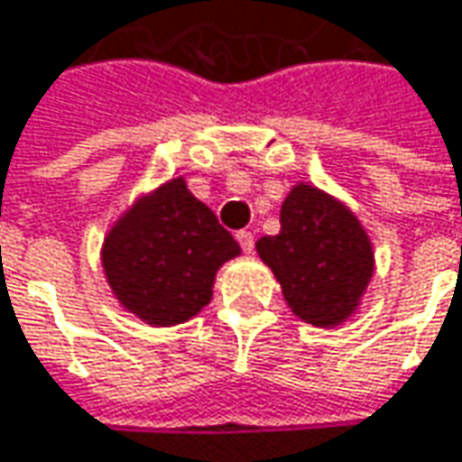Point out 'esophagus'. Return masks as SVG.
Wrapping results in <instances>:
<instances>
[{"instance_id": "34e87169", "label": "esophagus", "mask_w": 462, "mask_h": 462, "mask_svg": "<svg viewBox=\"0 0 462 462\" xmlns=\"http://www.w3.org/2000/svg\"><path fill=\"white\" fill-rule=\"evenodd\" d=\"M236 242H239V247L245 249L247 254L254 249V236H252V231H239V234H236Z\"/></svg>"}]
</instances>
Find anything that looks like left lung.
<instances>
[{
	"mask_svg": "<svg viewBox=\"0 0 462 462\" xmlns=\"http://www.w3.org/2000/svg\"><path fill=\"white\" fill-rule=\"evenodd\" d=\"M260 260L281 283L289 310L337 328L360 310L376 271L374 242L357 215L313 183H294L281 205V231L263 236Z\"/></svg>",
	"mask_w": 462,
	"mask_h": 462,
	"instance_id": "obj_1",
	"label": "left lung"
}]
</instances>
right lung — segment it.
Listing matches in <instances>:
<instances>
[{
  "instance_id": "1",
  "label": "right lung",
  "mask_w": 462,
  "mask_h": 462,
  "mask_svg": "<svg viewBox=\"0 0 462 462\" xmlns=\"http://www.w3.org/2000/svg\"><path fill=\"white\" fill-rule=\"evenodd\" d=\"M242 254L183 176L128 205L102 242V268L123 310L149 326H176L213 300L215 273Z\"/></svg>"
}]
</instances>
